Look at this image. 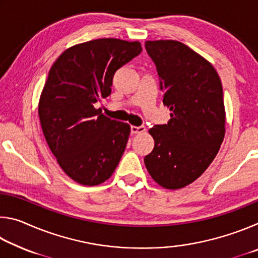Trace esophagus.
Wrapping results in <instances>:
<instances>
[{"label": "esophagus", "mask_w": 258, "mask_h": 258, "mask_svg": "<svg viewBox=\"0 0 258 258\" xmlns=\"http://www.w3.org/2000/svg\"><path fill=\"white\" fill-rule=\"evenodd\" d=\"M146 131H147L146 126H132V127H131V133H132V134L145 133Z\"/></svg>", "instance_id": "1"}]
</instances>
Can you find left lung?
I'll return each mask as SVG.
<instances>
[{
	"label": "left lung",
	"instance_id": "left-lung-1",
	"mask_svg": "<svg viewBox=\"0 0 258 258\" xmlns=\"http://www.w3.org/2000/svg\"><path fill=\"white\" fill-rule=\"evenodd\" d=\"M146 50L157 67L171 119L149 130L155 148L145 164L160 186L181 189L206 171L223 142L222 83L213 64L181 42L147 41Z\"/></svg>",
	"mask_w": 258,
	"mask_h": 258
}]
</instances>
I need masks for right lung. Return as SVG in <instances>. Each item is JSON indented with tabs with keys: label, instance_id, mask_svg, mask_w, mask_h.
Masks as SVG:
<instances>
[{
	"label": "right lung",
	"instance_id": "obj_1",
	"mask_svg": "<svg viewBox=\"0 0 258 258\" xmlns=\"http://www.w3.org/2000/svg\"><path fill=\"white\" fill-rule=\"evenodd\" d=\"M141 51L140 42L99 38L69 47L52 64L38 116L60 167L80 184L107 181L124 154L131 126L94 103L111 93L113 74Z\"/></svg>",
	"mask_w": 258,
	"mask_h": 258
}]
</instances>
